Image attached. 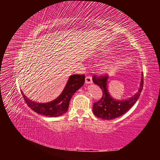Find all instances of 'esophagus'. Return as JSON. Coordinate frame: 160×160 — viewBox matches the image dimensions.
Returning <instances> with one entry per match:
<instances>
[{
  "label": "esophagus",
  "mask_w": 160,
  "mask_h": 160,
  "mask_svg": "<svg viewBox=\"0 0 160 160\" xmlns=\"http://www.w3.org/2000/svg\"><path fill=\"white\" fill-rule=\"evenodd\" d=\"M85 83L87 84H89L92 83V77L91 76L88 75L85 77Z\"/></svg>",
  "instance_id": "34e87169"
}]
</instances>
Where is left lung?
Returning <instances> with one entry per match:
<instances>
[{"label": "left lung", "instance_id": "8db88e82", "mask_svg": "<svg viewBox=\"0 0 160 160\" xmlns=\"http://www.w3.org/2000/svg\"><path fill=\"white\" fill-rule=\"evenodd\" d=\"M138 93L126 100L118 101L113 99L109 95L107 89L108 75L105 74L101 76H93L94 83L99 86L102 91V97L97 102L93 103V112L95 116L101 119L109 120L113 119L123 115L132 107L139 98L143 86V73Z\"/></svg>", "mask_w": 160, "mask_h": 160}]
</instances>
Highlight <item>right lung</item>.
Returning <instances> with one entry per match:
<instances>
[{
	"label": "right lung",
	"mask_w": 160,
	"mask_h": 160,
	"mask_svg": "<svg viewBox=\"0 0 160 160\" xmlns=\"http://www.w3.org/2000/svg\"><path fill=\"white\" fill-rule=\"evenodd\" d=\"M84 83V75H71L61 94L56 99L45 103L35 102L27 98L22 91L21 93L27 105L35 112L47 117L55 118L67 112L72 96L83 85Z\"/></svg>",
	"instance_id": "1"
}]
</instances>
